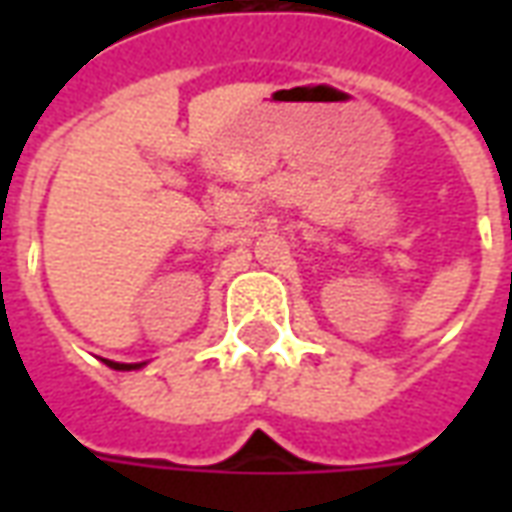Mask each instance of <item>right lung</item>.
<instances>
[{
  "label": "right lung",
  "mask_w": 512,
  "mask_h": 512,
  "mask_svg": "<svg viewBox=\"0 0 512 512\" xmlns=\"http://www.w3.org/2000/svg\"><path fill=\"white\" fill-rule=\"evenodd\" d=\"M106 367H112V370H139V367H145V362H134V365H126V362H112V359H104Z\"/></svg>",
  "instance_id": "right-lung-1"
}]
</instances>
